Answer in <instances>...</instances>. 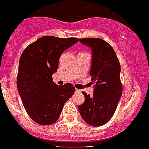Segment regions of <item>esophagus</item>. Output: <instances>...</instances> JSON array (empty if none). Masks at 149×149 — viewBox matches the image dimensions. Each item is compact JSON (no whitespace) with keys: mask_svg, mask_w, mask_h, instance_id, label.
Returning <instances> with one entry per match:
<instances>
[{"mask_svg":"<svg viewBox=\"0 0 149 149\" xmlns=\"http://www.w3.org/2000/svg\"><path fill=\"white\" fill-rule=\"evenodd\" d=\"M75 92H76V93H79V92H80V89H75Z\"/></svg>","mask_w":149,"mask_h":149,"instance_id":"esophagus-1","label":"esophagus"}]
</instances>
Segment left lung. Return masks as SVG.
Listing matches in <instances>:
<instances>
[{"label": "left lung", "instance_id": "obj_1", "mask_svg": "<svg viewBox=\"0 0 149 149\" xmlns=\"http://www.w3.org/2000/svg\"><path fill=\"white\" fill-rule=\"evenodd\" d=\"M91 48L92 64L89 74L95 83L93 95L83 92L85 101L78 106L83 120L93 126H100L112 118L123 94L121 66L114 49L100 38L79 39Z\"/></svg>", "mask_w": 149, "mask_h": 149}]
</instances>
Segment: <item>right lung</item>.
<instances>
[{
  "label": "right lung",
  "mask_w": 149,
  "mask_h": 149,
  "mask_svg": "<svg viewBox=\"0 0 149 149\" xmlns=\"http://www.w3.org/2000/svg\"><path fill=\"white\" fill-rule=\"evenodd\" d=\"M79 41L77 38L44 36L23 52L17 86L24 109L40 125H51L60 117L65 102L73 95L71 83L58 86L52 76L57 71L60 55Z\"/></svg>",
  "instance_id": "add662e5"
}]
</instances>
